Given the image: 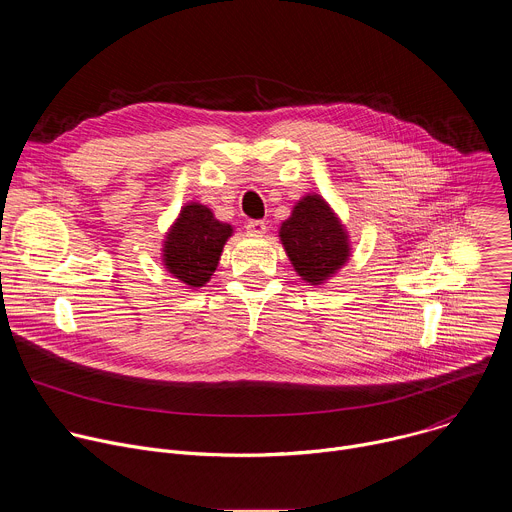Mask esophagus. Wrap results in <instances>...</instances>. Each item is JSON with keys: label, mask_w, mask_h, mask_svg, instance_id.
<instances>
[{"label": "esophagus", "mask_w": 512, "mask_h": 512, "mask_svg": "<svg viewBox=\"0 0 512 512\" xmlns=\"http://www.w3.org/2000/svg\"><path fill=\"white\" fill-rule=\"evenodd\" d=\"M247 233L253 237H263L267 233V223L265 221H249L247 223Z\"/></svg>", "instance_id": "esophagus-1"}]
</instances>
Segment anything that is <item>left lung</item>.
Instances as JSON below:
<instances>
[{
    "label": "left lung",
    "mask_w": 512,
    "mask_h": 512,
    "mask_svg": "<svg viewBox=\"0 0 512 512\" xmlns=\"http://www.w3.org/2000/svg\"><path fill=\"white\" fill-rule=\"evenodd\" d=\"M279 241L310 285L334 277L350 257V239L338 214L320 194H306L279 227Z\"/></svg>",
    "instance_id": "obj_1"
}]
</instances>
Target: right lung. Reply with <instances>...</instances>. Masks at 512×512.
I'll return each instance as SVG.
<instances>
[{"label": "right lung", "mask_w": 512, "mask_h": 512, "mask_svg": "<svg viewBox=\"0 0 512 512\" xmlns=\"http://www.w3.org/2000/svg\"><path fill=\"white\" fill-rule=\"evenodd\" d=\"M229 237H233L229 223L216 221L208 206L188 202L166 233L162 263L184 285L202 287L218 267Z\"/></svg>", "instance_id": "1"}]
</instances>
